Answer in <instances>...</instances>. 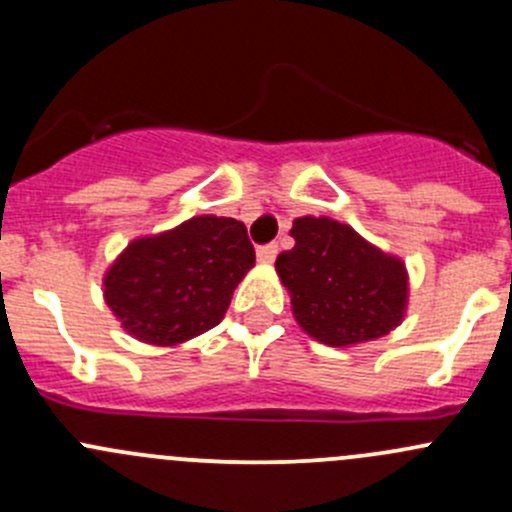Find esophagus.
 Returning <instances> with one entry per match:
<instances>
[{
	"label": "esophagus",
	"instance_id": "esophagus-1",
	"mask_svg": "<svg viewBox=\"0 0 512 512\" xmlns=\"http://www.w3.org/2000/svg\"><path fill=\"white\" fill-rule=\"evenodd\" d=\"M275 257H277V245H275V242H270V245L257 247V260L265 262V265L275 262Z\"/></svg>",
	"mask_w": 512,
	"mask_h": 512
}]
</instances>
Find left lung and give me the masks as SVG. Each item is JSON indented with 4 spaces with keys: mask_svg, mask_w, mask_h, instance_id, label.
I'll use <instances>...</instances> for the list:
<instances>
[{
    "mask_svg": "<svg viewBox=\"0 0 512 512\" xmlns=\"http://www.w3.org/2000/svg\"><path fill=\"white\" fill-rule=\"evenodd\" d=\"M292 250L275 267L299 327L327 347L371 342L399 327L409 302L406 265L332 218H297Z\"/></svg>",
    "mask_w": 512,
    "mask_h": 512,
    "instance_id": "obj_1",
    "label": "left lung"
}]
</instances>
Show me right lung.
Returning <instances> with one entry per match:
<instances>
[{"label": "right lung", "mask_w": 512, "mask_h": 512, "mask_svg": "<svg viewBox=\"0 0 512 512\" xmlns=\"http://www.w3.org/2000/svg\"><path fill=\"white\" fill-rule=\"evenodd\" d=\"M252 265L240 220L198 215L133 240L108 267L103 299L138 342L175 347L220 324Z\"/></svg>", "instance_id": "1"}]
</instances>
